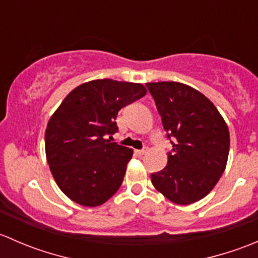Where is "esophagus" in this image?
<instances>
[{
  "mask_svg": "<svg viewBox=\"0 0 258 258\" xmlns=\"http://www.w3.org/2000/svg\"><path fill=\"white\" fill-rule=\"evenodd\" d=\"M148 152V148L147 147H145V148H142V150H136V153L139 156H144V155H146V153Z\"/></svg>",
  "mask_w": 258,
  "mask_h": 258,
  "instance_id": "obj_1",
  "label": "esophagus"
}]
</instances>
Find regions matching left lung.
<instances>
[{
	"label": "left lung",
	"instance_id": "8db88e82",
	"mask_svg": "<svg viewBox=\"0 0 258 258\" xmlns=\"http://www.w3.org/2000/svg\"><path fill=\"white\" fill-rule=\"evenodd\" d=\"M172 137L167 165L151 175L155 188L177 205L210 194L227 165L230 131L216 106L200 91L173 81L146 83Z\"/></svg>",
	"mask_w": 258,
	"mask_h": 258
}]
</instances>
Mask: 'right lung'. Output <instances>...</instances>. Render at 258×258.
Masks as SVG:
<instances>
[{
	"label": "right lung",
	"instance_id": "obj_1",
	"mask_svg": "<svg viewBox=\"0 0 258 258\" xmlns=\"http://www.w3.org/2000/svg\"><path fill=\"white\" fill-rule=\"evenodd\" d=\"M146 93L142 83L92 80L74 88L54 111L45 132L46 158L70 200L97 207L116 194L134 150L106 136L117 132L118 111Z\"/></svg>",
	"mask_w": 258,
	"mask_h": 258
}]
</instances>
